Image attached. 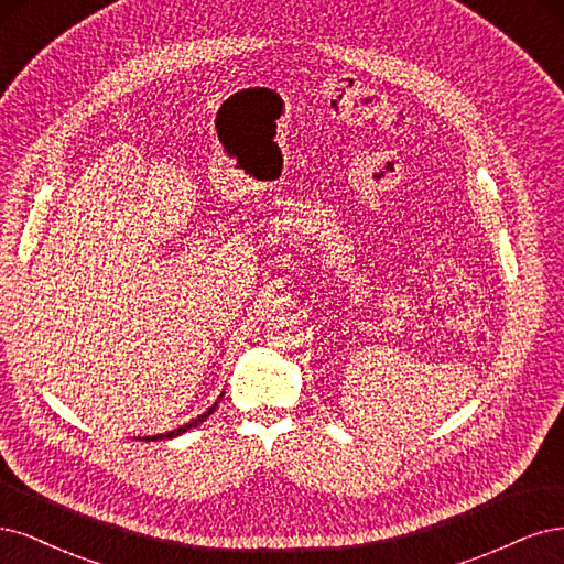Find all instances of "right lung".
Returning a JSON list of instances; mask_svg holds the SVG:
<instances>
[{
    "instance_id": "right-lung-1",
    "label": "right lung",
    "mask_w": 564,
    "mask_h": 564,
    "mask_svg": "<svg viewBox=\"0 0 564 564\" xmlns=\"http://www.w3.org/2000/svg\"><path fill=\"white\" fill-rule=\"evenodd\" d=\"M215 408H217V403L208 410V412H204L202 416H196V420H192L189 424H185V426H180V429H175V431H169V433H161V435H152V438H142V441H166V438H175V435H180V433H185L187 429H192V426H198L202 424L204 420H208V416L215 412Z\"/></svg>"
}]
</instances>
